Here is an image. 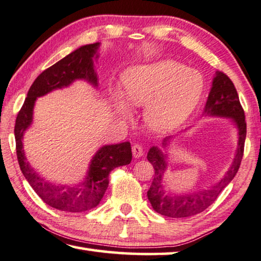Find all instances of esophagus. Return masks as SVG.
Listing matches in <instances>:
<instances>
[{
  "mask_svg": "<svg viewBox=\"0 0 261 261\" xmlns=\"http://www.w3.org/2000/svg\"><path fill=\"white\" fill-rule=\"evenodd\" d=\"M132 154H134L136 159H139L144 155V148L139 144H135L132 146Z\"/></svg>",
  "mask_w": 261,
  "mask_h": 261,
  "instance_id": "esophagus-1",
  "label": "esophagus"
}]
</instances>
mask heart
I'll return each mask as SVG.
<instances>
[{
    "label": "heart",
    "mask_w": 261,
    "mask_h": 261,
    "mask_svg": "<svg viewBox=\"0 0 261 261\" xmlns=\"http://www.w3.org/2000/svg\"><path fill=\"white\" fill-rule=\"evenodd\" d=\"M122 88L112 96L123 114L145 107V121L151 130L167 134L187 120L204 89L201 73L172 60L134 66L122 75Z\"/></svg>",
    "instance_id": "1"
}]
</instances>
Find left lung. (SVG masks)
Instances as JSON below:
<instances>
[{"label":"left lung","mask_w":261,"mask_h":261,"mask_svg":"<svg viewBox=\"0 0 261 261\" xmlns=\"http://www.w3.org/2000/svg\"><path fill=\"white\" fill-rule=\"evenodd\" d=\"M203 115L230 118L234 123L238 129V148L235 151L233 163L225 176L205 191L189 194H167L163 186V177L168 169V155L163 153L159 147H150L147 153V160L153 165L155 174L151 186L147 192V196L153 209L160 215L171 218H185L204 211L217 200L222 189L233 180L239 171L244 151L246 122L238 91L226 74L216 72ZM170 139L171 138L169 137L163 140V147L169 145Z\"/></svg>","instance_id":"1"}]
</instances>
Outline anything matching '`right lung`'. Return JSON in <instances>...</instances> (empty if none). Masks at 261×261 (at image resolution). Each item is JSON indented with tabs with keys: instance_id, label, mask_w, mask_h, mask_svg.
<instances>
[{
	"instance_id": "add662e5",
	"label": "right lung",
	"mask_w": 261,
	"mask_h": 261,
	"mask_svg": "<svg viewBox=\"0 0 261 261\" xmlns=\"http://www.w3.org/2000/svg\"><path fill=\"white\" fill-rule=\"evenodd\" d=\"M99 46V42L80 46L42 72L28 90L27 98L16 120V150L21 172L42 201L61 211L82 212L97 206L108 187L110 172L117 167L129 164L132 160L129 141L102 146L93 155L84 181L70 186L57 185L41 177L31 167L30 162H27L23 151V134L33 122V111L37 98L45 96L56 89L69 87L76 80H84L93 87H98V76L94 70L93 60L98 59Z\"/></svg>"
}]
</instances>
